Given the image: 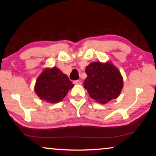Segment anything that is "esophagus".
I'll return each instance as SVG.
<instances>
[{
    "instance_id": "esophagus-1",
    "label": "esophagus",
    "mask_w": 156,
    "mask_h": 156,
    "mask_svg": "<svg viewBox=\"0 0 156 156\" xmlns=\"http://www.w3.org/2000/svg\"><path fill=\"white\" fill-rule=\"evenodd\" d=\"M74 84H81L82 83V80H75L74 82Z\"/></svg>"
}]
</instances>
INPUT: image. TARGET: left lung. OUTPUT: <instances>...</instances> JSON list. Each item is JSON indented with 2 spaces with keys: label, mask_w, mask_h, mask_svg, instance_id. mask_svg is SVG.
Masks as SVG:
<instances>
[{
  "label": "left lung",
  "mask_w": 156,
  "mask_h": 156,
  "mask_svg": "<svg viewBox=\"0 0 156 156\" xmlns=\"http://www.w3.org/2000/svg\"><path fill=\"white\" fill-rule=\"evenodd\" d=\"M87 77L84 88L93 99L105 104L116 99L123 88V78L120 72L110 63L92 62L85 69Z\"/></svg>",
  "instance_id": "8db88e82"
}]
</instances>
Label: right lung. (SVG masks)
Wrapping results in <instances>:
<instances>
[{
  "label": "right lung",
  "instance_id": "add662e5",
  "mask_svg": "<svg viewBox=\"0 0 156 156\" xmlns=\"http://www.w3.org/2000/svg\"><path fill=\"white\" fill-rule=\"evenodd\" d=\"M73 87L66 74L58 68L53 67L46 69L40 74L36 81L35 90L41 99L55 104L62 101Z\"/></svg>",
  "mask_w": 156,
  "mask_h": 156
}]
</instances>
